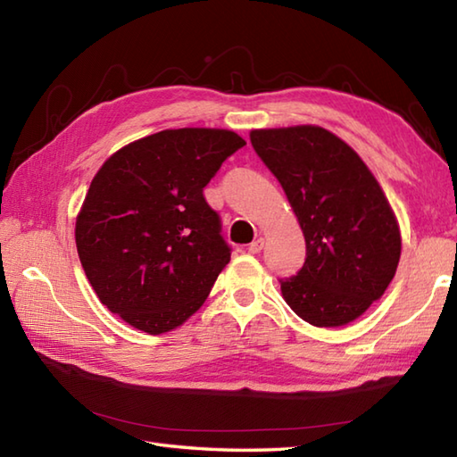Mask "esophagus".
<instances>
[{
	"label": "esophagus",
	"mask_w": 457,
	"mask_h": 457,
	"mask_svg": "<svg viewBox=\"0 0 457 457\" xmlns=\"http://www.w3.org/2000/svg\"><path fill=\"white\" fill-rule=\"evenodd\" d=\"M263 245H265V239L263 237H257L255 241H251L249 244V253H253V255H257L261 249H263Z\"/></svg>",
	"instance_id": "34e87169"
}]
</instances>
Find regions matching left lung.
Listing matches in <instances>:
<instances>
[{"mask_svg": "<svg viewBox=\"0 0 457 457\" xmlns=\"http://www.w3.org/2000/svg\"><path fill=\"white\" fill-rule=\"evenodd\" d=\"M300 223L306 261L280 280L295 314L316 328L353 322L385 295L401 259V228L363 159L320 125L251 129Z\"/></svg>", "mask_w": 457, "mask_h": 457, "instance_id": "8db88e82", "label": "left lung"}]
</instances>
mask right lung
<instances>
[{"instance_id": "obj_1", "label": "right lung", "mask_w": 457, "mask_h": 457, "mask_svg": "<svg viewBox=\"0 0 457 457\" xmlns=\"http://www.w3.org/2000/svg\"><path fill=\"white\" fill-rule=\"evenodd\" d=\"M245 141L229 129H164L100 167L76 216L94 293L123 322L159 336L182 326L229 263L204 187Z\"/></svg>"}]
</instances>
